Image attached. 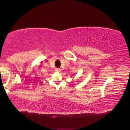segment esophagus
Segmentation results:
<instances>
[{
    "instance_id": "34e87169",
    "label": "esophagus",
    "mask_w": 130,
    "mask_h": 130,
    "mask_svg": "<svg viewBox=\"0 0 130 130\" xmlns=\"http://www.w3.org/2000/svg\"><path fill=\"white\" fill-rule=\"evenodd\" d=\"M55 71H56V72L59 73V72H61V69L60 68H56L55 69Z\"/></svg>"
}]
</instances>
